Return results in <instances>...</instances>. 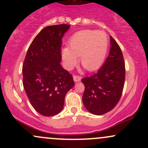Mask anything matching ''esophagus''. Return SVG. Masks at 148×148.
<instances>
[{"label": "esophagus", "mask_w": 148, "mask_h": 148, "mask_svg": "<svg viewBox=\"0 0 148 148\" xmlns=\"http://www.w3.org/2000/svg\"><path fill=\"white\" fill-rule=\"evenodd\" d=\"M73 79H74V81H75V82H79V81H81V77L80 76L74 75V76H73Z\"/></svg>", "instance_id": "esophagus-1"}]
</instances>
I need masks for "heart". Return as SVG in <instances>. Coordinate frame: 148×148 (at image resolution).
I'll return each mask as SVG.
<instances>
[{
	"label": "heart",
	"mask_w": 148,
	"mask_h": 148,
	"mask_svg": "<svg viewBox=\"0 0 148 148\" xmlns=\"http://www.w3.org/2000/svg\"><path fill=\"white\" fill-rule=\"evenodd\" d=\"M108 41L102 32L81 30L74 34L69 41V47L61 49V57L64 67L72 69L79 62L88 71L95 70L101 66L106 54Z\"/></svg>",
	"instance_id": "b5f03b06"
}]
</instances>
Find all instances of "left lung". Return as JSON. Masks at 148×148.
I'll return each instance as SVG.
<instances>
[{
	"mask_svg": "<svg viewBox=\"0 0 148 148\" xmlns=\"http://www.w3.org/2000/svg\"><path fill=\"white\" fill-rule=\"evenodd\" d=\"M111 49L104 64L96 74L81 79L85 86L83 103L94 115H103L111 111L123 93L125 66L121 49L110 36Z\"/></svg>",
	"mask_w": 148,
	"mask_h": 148,
	"instance_id": "1",
	"label": "left lung"
}]
</instances>
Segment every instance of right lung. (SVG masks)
I'll use <instances>...</instances> for the list:
<instances>
[{"instance_id": "1", "label": "right lung", "mask_w": 148, "mask_h": 148, "mask_svg": "<svg viewBox=\"0 0 148 148\" xmlns=\"http://www.w3.org/2000/svg\"><path fill=\"white\" fill-rule=\"evenodd\" d=\"M67 24L49 25L35 37L23 64V85L30 103L40 114L62 111L64 97L74 86L72 74L60 65L61 46Z\"/></svg>"}]
</instances>
